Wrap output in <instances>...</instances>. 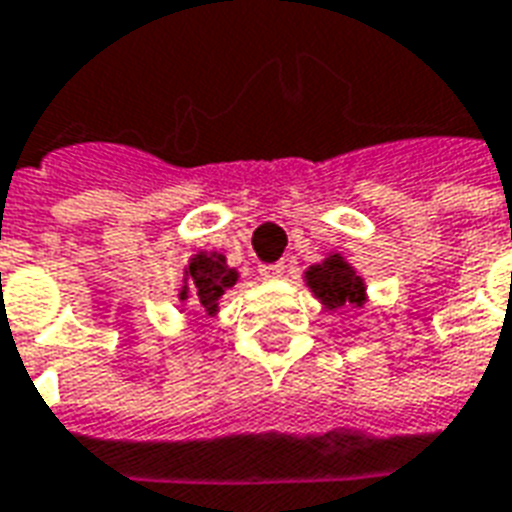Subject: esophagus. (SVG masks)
<instances>
[{"instance_id":"esophagus-1","label":"esophagus","mask_w":512,"mask_h":512,"mask_svg":"<svg viewBox=\"0 0 512 512\" xmlns=\"http://www.w3.org/2000/svg\"><path fill=\"white\" fill-rule=\"evenodd\" d=\"M260 276H263V279H282V276H284V265L282 263L260 265Z\"/></svg>"}]
</instances>
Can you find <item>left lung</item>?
I'll use <instances>...</instances> for the list:
<instances>
[{"label":"left lung","instance_id":"obj_1","mask_svg":"<svg viewBox=\"0 0 512 512\" xmlns=\"http://www.w3.org/2000/svg\"><path fill=\"white\" fill-rule=\"evenodd\" d=\"M308 287L314 290L322 303L327 308L338 306H362L365 300V287H362V279L357 273L351 271L349 263H343L341 255L327 257L322 265H314L311 271L306 273Z\"/></svg>","mask_w":512,"mask_h":512}]
</instances>
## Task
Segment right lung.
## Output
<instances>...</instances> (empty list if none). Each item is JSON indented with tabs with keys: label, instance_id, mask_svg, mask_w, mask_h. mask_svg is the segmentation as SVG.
I'll return each instance as SVG.
<instances>
[{
	"label": "right lung",
	"instance_id": "right-lung-1",
	"mask_svg": "<svg viewBox=\"0 0 512 512\" xmlns=\"http://www.w3.org/2000/svg\"><path fill=\"white\" fill-rule=\"evenodd\" d=\"M187 279L185 287L179 292V298L187 300L193 298V306L198 311H206V314H214L217 311V300L225 295V290H230L239 273L225 265V257L212 252V255H195L187 265Z\"/></svg>",
	"mask_w": 512,
	"mask_h": 512
}]
</instances>
